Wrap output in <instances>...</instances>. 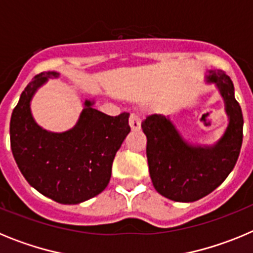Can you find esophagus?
Wrapping results in <instances>:
<instances>
[{
	"mask_svg": "<svg viewBox=\"0 0 253 253\" xmlns=\"http://www.w3.org/2000/svg\"><path fill=\"white\" fill-rule=\"evenodd\" d=\"M129 125H130L131 130H139L140 129V118L135 114H131L129 118Z\"/></svg>",
	"mask_w": 253,
	"mask_h": 253,
	"instance_id": "1",
	"label": "esophagus"
}]
</instances>
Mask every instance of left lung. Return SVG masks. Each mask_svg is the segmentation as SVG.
<instances>
[{"mask_svg": "<svg viewBox=\"0 0 253 253\" xmlns=\"http://www.w3.org/2000/svg\"><path fill=\"white\" fill-rule=\"evenodd\" d=\"M204 81L215 86L224 102L228 124L218 140L190 142L171 116L154 114L142 123L152 184L173 202L193 203L214 191L234 169L242 147L243 116L233 82L219 69L207 71Z\"/></svg>", "mask_w": 253, "mask_h": 253, "instance_id": "left-lung-1", "label": "left lung"}]
</instances>
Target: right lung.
<instances>
[{"label":"right lung","mask_w":253,"mask_h":253,"mask_svg":"<svg viewBox=\"0 0 253 253\" xmlns=\"http://www.w3.org/2000/svg\"><path fill=\"white\" fill-rule=\"evenodd\" d=\"M58 72L35 76L22 91L10 122L11 151L29 184L60 204H80L107 186L118 149L130 131L129 114L110 116L96 110L95 99H84L72 128L50 131L31 113L40 87Z\"/></svg>","instance_id":"1"}]
</instances>
